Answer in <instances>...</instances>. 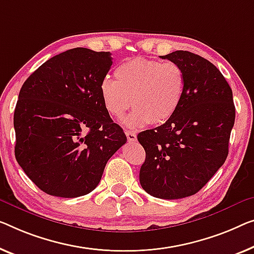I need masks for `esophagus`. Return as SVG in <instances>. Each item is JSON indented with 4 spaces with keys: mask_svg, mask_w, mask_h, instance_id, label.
<instances>
[{
    "mask_svg": "<svg viewBox=\"0 0 254 254\" xmlns=\"http://www.w3.org/2000/svg\"><path fill=\"white\" fill-rule=\"evenodd\" d=\"M126 134H127V138L128 141H135V140H137V134H135L133 131L127 130Z\"/></svg>",
    "mask_w": 254,
    "mask_h": 254,
    "instance_id": "esophagus-1",
    "label": "esophagus"
}]
</instances>
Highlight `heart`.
<instances>
[{
    "label": "heart",
    "mask_w": 254,
    "mask_h": 254,
    "mask_svg": "<svg viewBox=\"0 0 254 254\" xmlns=\"http://www.w3.org/2000/svg\"><path fill=\"white\" fill-rule=\"evenodd\" d=\"M115 79L104 78L100 96L106 111L121 119L134 109L124 123L135 128L168 122L181 105L186 89L184 69L172 62L135 58L117 66Z\"/></svg>",
    "instance_id": "obj_1"
}]
</instances>
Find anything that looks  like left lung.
I'll list each match as a JSON object with an SVG mask.
<instances>
[{"label":"left lung","mask_w":254,"mask_h":254,"mask_svg":"<svg viewBox=\"0 0 254 254\" xmlns=\"http://www.w3.org/2000/svg\"><path fill=\"white\" fill-rule=\"evenodd\" d=\"M161 58L183 68L186 89L168 122L138 134L146 151L139 180L154 197L178 199L199 191L225 163L235 106L228 82L209 60L183 50Z\"/></svg>","instance_id":"1"}]
</instances>
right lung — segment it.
<instances>
[{
  "mask_svg": "<svg viewBox=\"0 0 254 254\" xmlns=\"http://www.w3.org/2000/svg\"><path fill=\"white\" fill-rule=\"evenodd\" d=\"M111 52L75 48L41 65L22 84L14 109V155L41 190L89 194L109 158L127 142L100 96Z\"/></svg>",
  "mask_w": 254,
  "mask_h": 254,
  "instance_id": "1",
  "label": "right lung"
}]
</instances>
